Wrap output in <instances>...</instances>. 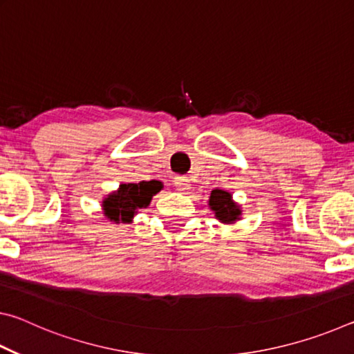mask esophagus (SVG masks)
Returning <instances> with one entry per match:
<instances>
[{"mask_svg": "<svg viewBox=\"0 0 354 354\" xmlns=\"http://www.w3.org/2000/svg\"><path fill=\"white\" fill-rule=\"evenodd\" d=\"M173 184H175V187L179 192H187L190 189V181H189L187 178H184V176L175 178V181H173Z\"/></svg>", "mask_w": 354, "mask_h": 354, "instance_id": "esophagus-1", "label": "esophagus"}]
</instances>
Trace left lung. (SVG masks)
<instances>
[{
    "label": "left lung",
    "instance_id": "1",
    "mask_svg": "<svg viewBox=\"0 0 354 354\" xmlns=\"http://www.w3.org/2000/svg\"><path fill=\"white\" fill-rule=\"evenodd\" d=\"M209 206L215 212V217L223 221V223L236 221V218H239V215H241L239 207L231 200V195L220 189L212 190L211 198H209Z\"/></svg>",
    "mask_w": 354,
    "mask_h": 354
}]
</instances>
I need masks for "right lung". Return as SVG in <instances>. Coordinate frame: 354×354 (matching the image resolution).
<instances>
[{
	"instance_id": "1",
	"label": "right lung",
	"mask_w": 354,
	"mask_h": 354,
	"mask_svg": "<svg viewBox=\"0 0 354 354\" xmlns=\"http://www.w3.org/2000/svg\"><path fill=\"white\" fill-rule=\"evenodd\" d=\"M160 190L159 181H142L139 184H122L118 192L107 196L103 203L106 217L111 221H129L139 207H147L153 195Z\"/></svg>"
}]
</instances>
